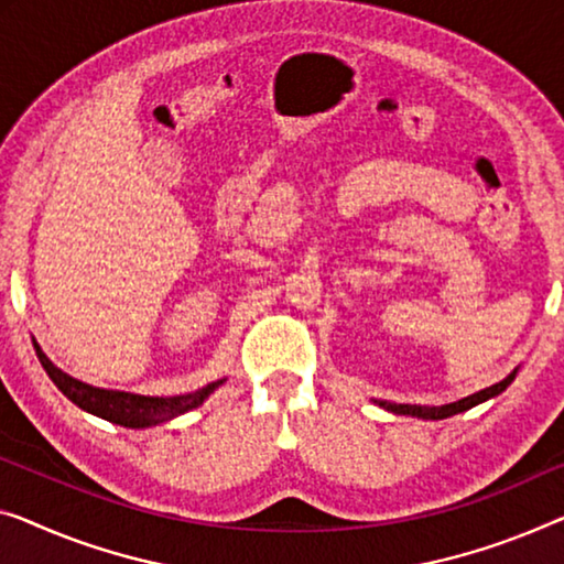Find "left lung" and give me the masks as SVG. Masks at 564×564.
I'll use <instances>...</instances> for the list:
<instances>
[{
  "instance_id": "8db88e82",
  "label": "left lung",
  "mask_w": 564,
  "mask_h": 564,
  "mask_svg": "<svg viewBox=\"0 0 564 564\" xmlns=\"http://www.w3.org/2000/svg\"><path fill=\"white\" fill-rule=\"evenodd\" d=\"M517 372H519V369H514V372L503 377L501 382L491 384V388L468 394V398H464V400L448 402V405H398V402H388V400H380V402H377V405L384 408V410H390V413H394V415H413V417H420V420H443V417L466 413V410L481 405V402L491 400V398H497V394H501L503 390L509 388L511 382H514Z\"/></svg>"
}]
</instances>
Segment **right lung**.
<instances>
[{"label":"right lung","instance_id":"add662e5","mask_svg":"<svg viewBox=\"0 0 564 564\" xmlns=\"http://www.w3.org/2000/svg\"><path fill=\"white\" fill-rule=\"evenodd\" d=\"M32 344H35L40 365L45 367L50 380L55 382V388L61 390L67 400L75 402V405L86 410L90 415L104 417L113 425L133 427V431L170 423V420L189 413V410L199 408L202 402H205L209 394L225 382V380L209 382L202 390L187 392V394H174V398H149V394H137V392L106 390L83 380H75V377H70L67 372H63L61 367L50 362V357L42 351V347L35 339H32Z\"/></svg>","mask_w":564,"mask_h":564}]
</instances>
